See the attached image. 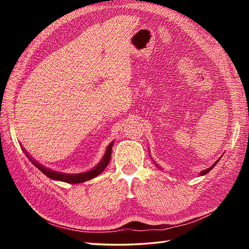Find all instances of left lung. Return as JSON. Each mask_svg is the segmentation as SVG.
Returning <instances> with one entry per match:
<instances>
[{"label": "left lung", "instance_id": "obj_1", "mask_svg": "<svg viewBox=\"0 0 249 249\" xmlns=\"http://www.w3.org/2000/svg\"><path fill=\"white\" fill-rule=\"evenodd\" d=\"M219 160H220V158H218V160H216L214 163H213V165L212 166H211L210 168H208V169H205V170H202V171H201L200 172V174H199V176H204V174H206V173H209L211 170H212V169L216 166V165H217V162L219 161ZM155 165H156V167H158V165H157V163H155ZM158 168H160V169H161L160 167H158Z\"/></svg>", "mask_w": 249, "mask_h": 249}]
</instances>
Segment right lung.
I'll list each match as a JSON object with an SVG mask.
<instances>
[{
    "label": "right lung",
    "mask_w": 249,
    "mask_h": 249,
    "mask_svg": "<svg viewBox=\"0 0 249 249\" xmlns=\"http://www.w3.org/2000/svg\"><path fill=\"white\" fill-rule=\"evenodd\" d=\"M113 143H114V141L111 142V143L107 146V150H106L105 155L102 158V160H100L94 168H92L91 170L86 171V172H81V173H75V174L63 173V172L51 170V169L43 166L38 161H36L33 157L30 156V154L25 151L24 147H22V151H23L24 154L26 155V157L29 158L30 161L33 163V165L37 169H38V170L43 172L45 176H47L52 179H55V181H61V182H65V183H70V184H79V183H83L86 181H89V179H92L94 178H96L97 176H99V174L105 170L106 167L108 166V163L110 161L111 152H112Z\"/></svg>",
    "instance_id": "obj_1"
}]
</instances>
